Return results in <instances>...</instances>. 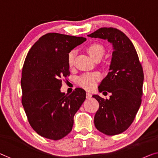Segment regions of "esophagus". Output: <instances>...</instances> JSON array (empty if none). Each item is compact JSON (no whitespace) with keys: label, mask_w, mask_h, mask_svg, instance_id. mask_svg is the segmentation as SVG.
<instances>
[{"label":"esophagus","mask_w":158,"mask_h":158,"mask_svg":"<svg viewBox=\"0 0 158 158\" xmlns=\"http://www.w3.org/2000/svg\"><path fill=\"white\" fill-rule=\"evenodd\" d=\"M91 96H92V95H91L90 93H89V92H87L86 93V98H90Z\"/></svg>","instance_id":"esophagus-1"}]
</instances>
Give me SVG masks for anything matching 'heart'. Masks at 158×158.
Masks as SVG:
<instances>
[{"mask_svg":"<svg viewBox=\"0 0 158 158\" xmlns=\"http://www.w3.org/2000/svg\"><path fill=\"white\" fill-rule=\"evenodd\" d=\"M87 51H88L89 54L94 60L96 56H103V53H104V49H103V46L97 43L90 44L87 48ZM74 56L75 51L74 50L71 51L68 54L67 60L68 64H69L70 67L72 66L73 63H74ZM100 74L98 72L86 73V74H84L81 75V77H79L77 81H78V84L79 85L83 87V88L88 89V90H91V89H92L95 87L96 82L100 79Z\"/></svg>","mask_w":158,"mask_h":158,"instance_id":"b5f03b06","label":"heart"}]
</instances>
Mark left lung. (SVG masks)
<instances>
[{
  "instance_id": "left-lung-1",
  "label": "left lung",
  "mask_w": 158,
  "mask_h": 158,
  "mask_svg": "<svg viewBox=\"0 0 158 158\" xmlns=\"http://www.w3.org/2000/svg\"><path fill=\"white\" fill-rule=\"evenodd\" d=\"M88 37L112 44L109 72L98 86L100 92L110 93V98L92 96L99 103L94 116L96 128L106 135H118L128 128L140 106L144 80L142 66L130 39L116 28L102 27Z\"/></svg>"
}]
</instances>
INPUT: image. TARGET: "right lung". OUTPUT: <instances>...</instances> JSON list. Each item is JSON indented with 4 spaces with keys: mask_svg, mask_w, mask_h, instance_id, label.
<instances>
[{
    "mask_svg": "<svg viewBox=\"0 0 158 158\" xmlns=\"http://www.w3.org/2000/svg\"><path fill=\"white\" fill-rule=\"evenodd\" d=\"M83 37L48 33L33 44L22 71V103L28 121L40 135L57 140L71 132L74 116L86 99L77 88L68 95L60 90L69 74L67 56L86 41Z\"/></svg>",
    "mask_w": 158,
    "mask_h": 158,
    "instance_id": "obj_1",
    "label": "right lung"
}]
</instances>
